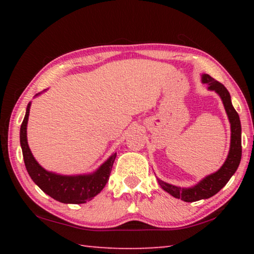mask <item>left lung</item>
<instances>
[{
  "instance_id": "1",
  "label": "left lung",
  "mask_w": 254,
  "mask_h": 254,
  "mask_svg": "<svg viewBox=\"0 0 254 254\" xmlns=\"http://www.w3.org/2000/svg\"><path fill=\"white\" fill-rule=\"evenodd\" d=\"M201 81L204 84L208 85L209 91H215L222 98L227 118H229L231 123V145L229 156H227L225 162L223 163L221 168L216 173L208 175L207 177L201 179L195 186L190 188H182L158 179V183L163 190H166L168 194L176 197V198L187 201V203H192V201L209 198V197L217 194L227 184L232 176L235 174V171L240 165L241 157H242L241 121L238 112L235 111L233 105H232L229 91L225 88L224 85L221 84L220 81L215 80L213 77H210L207 74H204L201 76Z\"/></svg>"
}]
</instances>
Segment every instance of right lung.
<instances>
[{
	"mask_svg": "<svg viewBox=\"0 0 254 254\" xmlns=\"http://www.w3.org/2000/svg\"><path fill=\"white\" fill-rule=\"evenodd\" d=\"M39 94H37L36 96ZM30 105L31 103H29L27 106V112H25L23 122L20 128V143L22 148L25 168H27L30 177L42 191L60 203L84 204L86 201L93 199V197L100 194L102 189L105 187L106 183L109 182L117 153L112 154L95 173L89 175L63 176L47 171L37 162L28 145L27 124Z\"/></svg>",
	"mask_w": 254,
	"mask_h": 254,
	"instance_id": "right-lung-1",
	"label": "right lung"
}]
</instances>
